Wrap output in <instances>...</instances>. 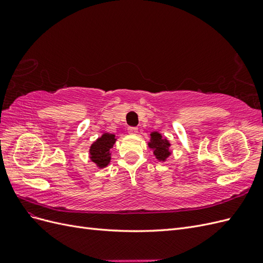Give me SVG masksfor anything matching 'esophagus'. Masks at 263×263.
<instances>
[{
	"label": "esophagus",
	"instance_id": "obj_1",
	"mask_svg": "<svg viewBox=\"0 0 263 263\" xmlns=\"http://www.w3.org/2000/svg\"><path fill=\"white\" fill-rule=\"evenodd\" d=\"M128 133L130 134V135H136L137 133H138V128L137 127H128Z\"/></svg>",
	"mask_w": 263,
	"mask_h": 263
}]
</instances>
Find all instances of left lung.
Instances as JSON below:
<instances>
[{
	"instance_id": "left-lung-1",
	"label": "left lung",
	"mask_w": 263,
	"mask_h": 263,
	"mask_svg": "<svg viewBox=\"0 0 263 263\" xmlns=\"http://www.w3.org/2000/svg\"><path fill=\"white\" fill-rule=\"evenodd\" d=\"M150 136H151V140L149 142V147L154 149V154L158 160L164 161L170 155L169 141L166 139H163L161 135L156 132L151 134Z\"/></svg>"
}]
</instances>
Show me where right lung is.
Segmentation results:
<instances>
[{
  "label": "right lung",
  "mask_w": 263,
  "mask_h": 263,
  "mask_svg": "<svg viewBox=\"0 0 263 263\" xmlns=\"http://www.w3.org/2000/svg\"><path fill=\"white\" fill-rule=\"evenodd\" d=\"M115 135L105 133L102 137H100L92 144L90 149L91 160L97 163L100 168H104L109 163V150L115 144Z\"/></svg>",
  "instance_id": "add662e5"
}]
</instances>
